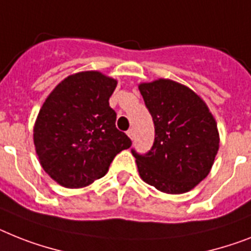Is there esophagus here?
<instances>
[{
	"label": "esophagus",
	"instance_id": "esophagus-1",
	"mask_svg": "<svg viewBox=\"0 0 251 251\" xmlns=\"http://www.w3.org/2000/svg\"><path fill=\"white\" fill-rule=\"evenodd\" d=\"M127 134H128V137H129L130 140H132V138H133V136H134L133 129H132V128H130V129H128V130H127Z\"/></svg>",
	"mask_w": 251,
	"mask_h": 251
}]
</instances>
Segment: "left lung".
<instances>
[{"mask_svg":"<svg viewBox=\"0 0 251 251\" xmlns=\"http://www.w3.org/2000/svg\"><path fill=\"white\" fill-rule=\"evenodd\" d=\"M138 90L155 126L148 154L136 158L140 177L165 194H183L209 175L219 149L213 114L201 97L171 79L140 83Z\"/></svg>","mask_w":251,"mask_h":251,"instance_id":"1","label":"left lung"}]
</instances>
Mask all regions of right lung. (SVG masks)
<instances>
[{"label":"right lung","instance_id":"1","mask_svg":"<svg viewBox=\"0 0 251 251\" xmlns=\"http://www.w3.org/2000/svg\"><path fill=\"white\" fill-rule=\"evenodd\" d=\"M117 79L88 70L61 80L47 96L33 128L39 164L68 188L91 185L106 175L113 159L129 149L109 106Z\"/></svg>","mask_w":251,"mask_h":251}]
</instances>
